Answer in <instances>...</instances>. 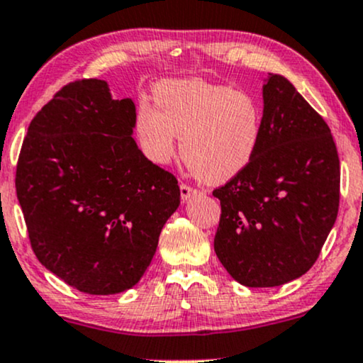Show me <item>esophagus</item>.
<instances>
[{
    "label": "esophagus",
    "mask_w": 363,
    "mask_h": 363,
    "mask_svg": "<svg viewBox=\"0 0 363 363\" xmlns=\"http://www.w3.org/2000/svg\"><path fill=\"white\" fill-rule=\"evenodd\" d=\"M180 194H182V199L183 200H189L191 195L197 194V190H195L194 186L186 185V183H182V185H180Z\"/></svg>",
    "instance_id": "esophagus-1"
}]
</instances>
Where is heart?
Returning a JSON list of instances; mask_svg holds the SVG:
<instances>
[{"instance_id":"heart-1","label":"heart","mask_w":363,"mask_h":363,"mask_svg":"<svg viewBox=\"0 0 363 363\" xmlns=\"http://www.w3.org/2000/svg\"><path fill=\"white\" fill-rule=\"evenodd\" d=\"M155 104L135 113L140 151L166 164L177 151L190 172L207 183L228 182L253 161L263 132V113L248 93L203 79H164L152 89Z\"/></svg>"}]
</instances>
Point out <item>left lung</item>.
<instances>
[{
  "mask_svg": "<svg viewBox=\"0 0 363 363\" xmlns=\"http://www.w3.org/2000/svg\"><path fill=\"white\" fill-rule=\"evenodd\" d=\"M253 161L212 191L220 200L219 262L246 287H277L316 263L340 206V157L325 118L291 81L263 86Z\"/></svg>",
  "mask_w": 363,
  "mask_h": 363,
  "instance_id": "obj_1",
  "label": "left lung"
}]
</instances>
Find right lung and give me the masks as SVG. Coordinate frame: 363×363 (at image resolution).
Masks as SVG:
<instances>
[{
    "label": "right lung",
    "mask_w": 363,
    "mask_h": 363,
    "mask_svg": "<svg viewBox=\"0 0 363 363\" xmlns=\"http://www.w3.org/2000/svg\"><path fill=\"white\" fill-rule=\"evenodd\" d=\"M135 105L101 79L55 93L28 125L16 163L18 197L38 262L76 291L134 287L180 206L178 180L132 139Z\"/></svg>",
    "instance_id": "obj_1"
}]
</instances>
